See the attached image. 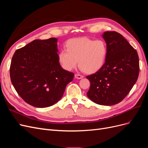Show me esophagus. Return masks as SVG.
<instances>
[{
	"label": "esophagus",
	"mask_w": 148,
	"mask_h": 148,
	"mask_svg": "<svg viewBox=\"0 0 148 148\" xmlns=\"http://www.w3.org/2000/svg\"><path fill=\"white\" fill-rule=\"evenodd\" d=\"M75 78H77V79H81V78H83V76L82 75H79V74H75Z\"/></svg>",
	"instance_id": "34e87169"
}]
</instances>
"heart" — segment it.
Listing matches in <instances>:
<instances>
[{"mask_svg": "<svg viewBox=\"0 0 148 148\" xmlns=\"http://www.w3.org/2000/svg\"><path fill=\"white\" fill-rule=\"evenodd\" d=\"M66 49L62 50L58 56L62 68L67 71L78 65L87 73H95L104 66L107 55L106 42L102 39L89 38L70 39L66 44Z\"/></svg>", "mask_w": 148, "mask_h": 148, "instance_id": "b5f03b06", "label": "heart"}]
</instances>
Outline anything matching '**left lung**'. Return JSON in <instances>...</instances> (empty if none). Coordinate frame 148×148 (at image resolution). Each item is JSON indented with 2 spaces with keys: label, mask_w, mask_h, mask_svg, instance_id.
Segmentation results:
<instances>
[{
  "label": "left lung",
  "mask_w": 148,
  "mask_h": 148,
  "mask_svg": "<svg viewBox=\"0 0 148 148\" xmlns=\"http://www.w3.org/2000/svg\"><path fill=\"white\" fill-rule=\"evenodd\" d=\"M102 38L107 46L106 62L101 69L86 77L91 83L87 96L97 104L112 106L122 101L136 82L139 57L120 33L106 31Z\"/></svg>",
  "instance_id": "1"
}]
</instances>
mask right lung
<instances>
[{"mask_svg": "<svg viewBox=\"0 0 148 148\" xmlns=\"http://www.w3.org/2000/svg\"><path fill=\"white\" fill-rule=\"evenodd\" d=\"M57 39H36L17 49L13 56L10 76L13 87L28 104L44 108L55 104L74 73L65 70L58 59Z\"/></svg>", "mask_w": 148, "mask_h": 148, "instance_id": "right-lung-1", "label": "right lung"}]
</instances>
